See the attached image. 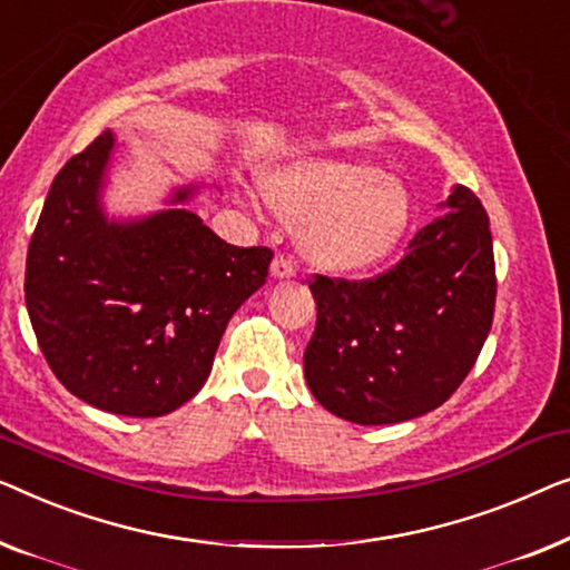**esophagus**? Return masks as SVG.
<instances>
[{
    "label": "esophagus",
    "mask_w": 570,
    "mask_h": 570,
    "mask_svg": "<svg viewBox=\"0 0 570 570\" xmlns=\"http://www.w3.org/2000/svg\"><path fill=\"white\" fill-rule=\"evenodd\" d=\"M271 274H274V278L296 276V263H294L292 255H276L274 266H271Z\"/></svg>",
    "instance_id": "esophagus-1"
}]
</instances>
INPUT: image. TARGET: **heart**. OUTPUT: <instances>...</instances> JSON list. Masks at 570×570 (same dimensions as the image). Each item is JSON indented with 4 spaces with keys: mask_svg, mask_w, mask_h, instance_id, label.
Returning <instances> with one entry per match:
<instances>
[{
    "mask_svg": "<svg viewBox=\"0 0 570 570\" xmlns=\"http://www.w3.org/2000/svg\"><path fill=\"white\" fill-rule=\"evenodd\" d=\"M266 194L288 222H304V255L335 274L382 261L403 237L411 214V198L397 178L335 157L286 167L268 180Z\"/></svg>",
    "mask_w": 570,
    "mask_h": 570,
    "instance_id": "obj_1",
    "label": "heart"
}]
</instances>
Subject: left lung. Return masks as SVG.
<instances>
[{
  "instance_id": "left-lung-1",
  "label": "left lung",
  "mask_w": 570,
  "mask_h": 570,
  "mask_svg": "<svg viewBox=\"0 0 570 570\" xmlns=\"http://www.w3.org/2000/svg\"><path fill=\"white\" fill-rule=\"evenodd\" d=\"M446 206L382 274L309 278L317 323L304 376L343 421L419 419L446 403L478 362L495 309L493 237L470 188H454Z\"/></svg>"
}]
</instances>
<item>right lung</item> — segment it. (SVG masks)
I'll list each match as a JSON object with an SVG mask.
<instances>
[{
  "instance_id": "add662e5",
  "label": "right lung",
  "mask_w": 570,
  "mask_h": 570,
  "mask_svg": "<svg viewBox=\"0 0 570 570\" xmlns=\"http://www.w3.org/2000/svg\"><path fill=\"white\" fill-rule=\"evenodd\" d=\"M110 149L102 131L53 178L28 245L26 304L71 395L155 419L204 387L224 327L266 284L274 250L224 243L186 208L108 224L98 190Z\"/></svg>"
}]
</instances>
